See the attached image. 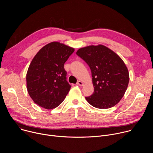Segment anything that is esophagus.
<instances>
[{"instance_id": "obj_1", "label": "esophagus", "mask_w": 153, "mask_h": 153, "mask_svg": "<svg viewBox=\"0 0 153 153\" xmlns=\"http://www.w3.org/2000/svg\"><path fill=\"white\" fill-rule=\"evenodd\" d=\"M77 85H79V86H83V85H84V83L82 82V81L79 80V81L77 82Z\"/></svg>"}]
</instances>
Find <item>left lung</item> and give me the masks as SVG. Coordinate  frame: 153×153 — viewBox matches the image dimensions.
I'll use <instances>...</instances> for the list:
<instances>
[{
	"label": "left lung",
	"instance_id": "obj_1",
	"mask_svg": "<svg viewBox=\"0 0 153 153\" xmlns=\"http://www.w3.org/2000/svg\"><path fill=\"white\" fill-rule=\"evenodd\" d=\"M76 54L88 65L92 74L94 93L85 99L100 109L117 104L127 89L129 76L122 59L108 47L99 45L79 49Z\"/></svg>",
	"mask_w": 153,
	"mask_h": 153
}]
</instances>
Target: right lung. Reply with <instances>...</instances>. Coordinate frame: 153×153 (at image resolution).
I'll return each instance as SVG.
<instances>
[{"label":"right lung","mask_w":153,"mask_h":153,"mask_svg":"<svg viewBox=\"0 0 153 153\" xmlns=\"http://www.w3.org/2000/svg\"><path fill=\"white\" fill-rule=\"evenodd\" d=\"M74 49L53 42L42 47L33 59L27 73V88L34 102L51 110L58 106L71 86L67 80L64 64Z\"/></svg>","instance_id":"obj_1"}]
</instances>
